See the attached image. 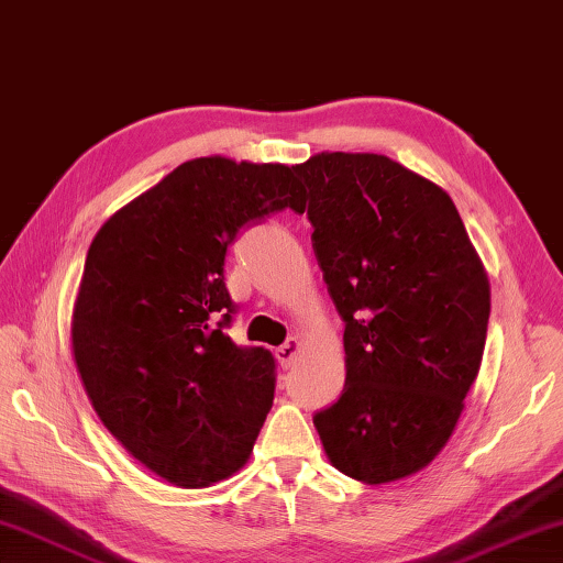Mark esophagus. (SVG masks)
<instances>
[{"label":"esophagus","mask_w":563,"mask_h":563,"mask_svg":"<svg viewBox=\"0 0 563 563\" xmlns=\"http://www.w3.org/2000/svg\"><path fill=\"white\" fill-rule=\"evenodd\" d=\"M300 349H302L300 339H297V336H290L288 341H285L283 346L275 349V358L280 361V366H283V368H288L290 363L297 358V354H300Z\"/></svg>","instance_id":"obj_1"}]
</instances>
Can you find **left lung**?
I'll return each instance as SVG.
<instances>
[{"label": "left lung", "mask_w": 563, "mask_h": 563, "mask_svg": "<svg viewBox=\"0 0 563 563\" xmlns=\"http://www.w3.org/2000/svg\"><path fill=\"white\" fill-rule=\"evenodd\" d=\"M329 297L344 319L346 383L314 415L332 466L368 486L444 449L478 376L490 285L451 197L378 153L295 165Z\"/></svg>", "instance_id": "8db88e82"}]
</instances>
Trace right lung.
<instances>
[{"instance_id": "right-lung-1", "label": "right lung", "mask_w": 563, "mask_h": 563, "mask_svg": "<svg viewBox=\"0 0 563 563\" xmlns=\"http://www.w3.org/2000/svg\"><path fill=\"white\" fill-rule=\"evenodd\" d=\"M305 209L295 168L195 158L97 231L73 310L87 398L131 456L180 488L246 464L273 405L275 358L236 346L224 283L241 227Z\"/></svg>"}]
</instances>
